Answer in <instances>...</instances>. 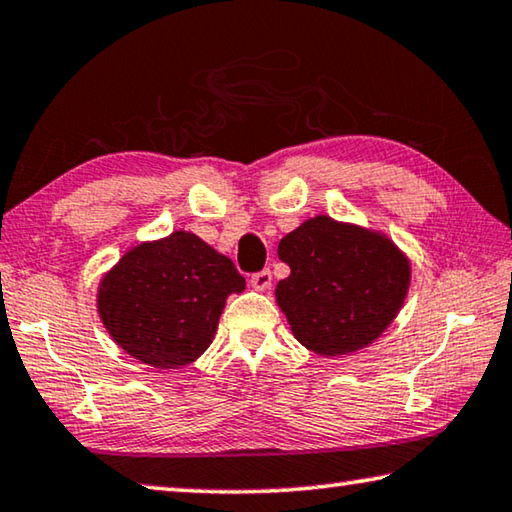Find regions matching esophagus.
<instances>
[{
	"label": "esophagus",
	"instance_id": "obj_1",
	"mask_svg": "<svg viewBox=\"0 0 512 512\" xmlns=\"http://www.w3.org/2000/svg\"><path fill=\"white\" fill-rule=\"evenodd\" d=\"M251 288L254 290H270L272 286V272L270 270H263V272H256L254 276H251Z\"/></svg>",
	"mask_w": 512,
	"mask_h": 512
}]
</instances>
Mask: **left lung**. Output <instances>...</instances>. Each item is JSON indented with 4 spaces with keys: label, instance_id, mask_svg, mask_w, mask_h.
Returning <instances> with one entry per match:
<instances>
[{
    "label": "left lung",
    "instance_id": "1",
    "mask_svg": "<svg viewBox=\"0 0 512 512\" xmlns=\"http://www.w3.org/2000/svg\"><path fill=\"white\" fill-rule=\"evenodd\" d=\"M288 279L274 290L292 335L333 358L372 345L395 322L410 288V261L383 231L315 215L279 242Z\"/></svg>",
    "mask_w": 512,
    "mask_h": 512
}]
</instances>
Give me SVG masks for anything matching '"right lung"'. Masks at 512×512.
Returning <instances> with one entry per match:
<instances>
[{
    "instance_id": "right-lung-1",
    "label": "right lung",
    "mask_w": 512,
    "mask_h": 512,
    "mask_svg": "<svg viewBox=\"0 0 512 512\" xmlns=\"http://www.w3.org/2000/svg\"><path fill=\"white\" fill-rule=\"evenodd\" d=\"M245 279L190 231L124 251L97 288V313L117 347L156 370H179L211 347L226 297Z\"/></svg>"
}]
</instances>
